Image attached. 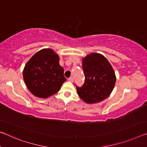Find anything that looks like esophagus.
<instances>
[{"label": "esophagus", "mask_w": 147, "mask_h": 147, "mask_svg": "<svg viewBox=\"0 0 147 147\" xmlns=\"http://www.w3.org/2000/svg\"><path fill=\"white\" fill-rule=\"evenodd\" d=\"M68 80L70 81V82H72L73 83L74 82V78H72V77H71V78H69V79H68Z\"/></svg>", "instance_id": "obj_1"}]
</instances>
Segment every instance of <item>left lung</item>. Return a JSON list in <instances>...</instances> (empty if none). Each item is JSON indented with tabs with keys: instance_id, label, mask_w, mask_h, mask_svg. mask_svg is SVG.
Instances as JSON below:
<instances>
[{
	"instance_id": "8db88e82",
	"label": "left lung",
	"mask_w": 147,
	"mask_h": 147,
	"mask_svg": "<svg viewBox=\"0 0 147 147\" xmlns=\"http://www.w3.org/2000/svg\"><path fill=\"white\" fill-rule=\"evenodd\" d=\"M85 83L77 88L79 96L87 104L100 102L111 94L116 81L115 71L101 54L92 53L83 58Z\"/></svg>"
}]
</instances>
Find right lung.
<instances>
[{
    "label": "right lung",
    "instance_id": "right-lung-1",
    "mask_svg": "<svg viewBox=\"0 0 147 147\" xmlns=\"http://www.w3.org/2000/svg\"><path fill=\"white\" fill-rule=\"evenodd\" d=\"M60 58L53 49H44L28 60L23 71L26 87L33 95L47 98L59 91L66 81Z\"/></svg>",
    "mask_w": 147,
    "mask_h": 147
}]
</instances>
